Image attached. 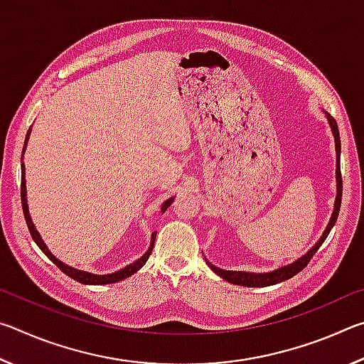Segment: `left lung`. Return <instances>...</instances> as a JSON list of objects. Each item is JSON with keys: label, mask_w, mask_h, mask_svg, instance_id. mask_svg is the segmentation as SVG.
Masks as SVG:
<instances>
[{"label": "left lung", "mask_w": 364, "mask_h": 364, "mask_svg": "<svg viewBox=\"0 0 364 364\" xmlns=\"http://www.w3.org/2000/svg\"><path fill=\"white\" fill-rule=\"evenodd\" d=\"M326 117H328V122L331 125L332 134H334V141H336V154H337V165H336V180H337V196H336V202H334V212L331 215V220L326 230L323 232V236L319 237V241L313 245V247L306 252L304 257H300L299 260H295L291 264H286V267H281L274 271H269V273H247V271H230V269H221L217 268L215 264H212L208 260L207 264L210 267L213 273H217L220 278H223L225 281L231 282V284L236 286H245V287H267V286H273L278 284V282L291 279L292 276L300 273L304 269L308 262L311 260L313 255L316 254L318 249L321 247V244L326 241L328 234L331 232L332 226L336 225L337 217H338V210H341V202H342V175H341V136H338V128L336 120L326 112Z\"/></svg>", "instance_id": "1"}]
</instances>
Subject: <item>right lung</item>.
Masks as SVG:
<instances>
[{
    "instance_id": "right-lung-1",
    "label": "right lung",
    "mask_w": 364,
    "mask_h": 364,
    "mask_svg": "<svg viewBox=\"0 0 364 364\" xmlns=\"http://www.w3.org/2000/svg\"><path fill=\"white\" fill-rule=\"evenodd\" d=\"M30 132H32V128H28L27 132V136H26V143H23V149H22V154L26 152V147H27V141L30 138ZM21 199H22V208H23V217H26V221H27V226H28V231L30 234H32L33 241L36 242V245L43 250V254L48 255L49 260H51L56 267L63 271V273H65L67 276H70L72 279H75L78 282H82V284H90V286H101V284H112V282H119V281H123L125 278H130L132 274L136 273V271H139L141 268L144 267V263L147 262V258H149L151 252L154 249V241H156V234L157 232H152V237H151V245L149 249H147L146 254L138 258L136 262H133L130 264H127L125 268H122L119 271H115V273H110V274H93V273H88V271H82V269H77V268H72L69 267V264L63 263L60 260H58L56 257H54L51 252H49V249L46 247V244L43 242V239L40 236V232L36 231V228L33 225L32 218H30V213H28V205H27V188H26V167H23V162H22V184H21ZM175 197H170V199H167L162 204V213L167 210V208L171 205V202H173Z\"/></svg>"
}]
</instances>
